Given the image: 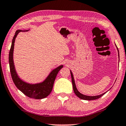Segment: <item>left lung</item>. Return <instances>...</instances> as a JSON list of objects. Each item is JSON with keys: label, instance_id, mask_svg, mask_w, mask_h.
Here are the masks:
<instances>
[{"label": "left lung", "instance_id": "1", "mask_svg": "<svg viewBox=\"0 0 126 126\" xmlns=\"http://www.w3.org/2000/svg\"><path fill=\"white\" fill-rule=\"evenodd\" d=\"M117 49L118 50V54H119V50H118V48H117ZM70 74H71V77H72V85H73V87L74 92L78 98H81V99H82L88 100V101H90V100H94V99H98V98H101L102 96L103 95L106 93H104L102 94H101V95H96V96H87V95H83V94H81L79 92H78V90L76 88L75 82H74V78H73V74H72V72H71V71H70Z\"/></svg>", "mask_w": 126, "mask_h": 126}]
</instances>
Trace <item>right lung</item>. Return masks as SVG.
<instances>
[{
	"label": "right lung",
	"instance_id": "1",
	"mask_svg": "<svg viewBox=\"0 0 126 126\" xmlns=\"http://www.w3.org/2000/svg\"><path fill=\"white\" fill-rule=\"evenodd\" d=\"M20 32H21V30H17L16 31L12 39V45L9 53V64H10V72L12 80L17 88L29 98L37 99H43L48 96L52 92L56 76L60 69L63 67V65H61L54 69L46 78V79L42 83L32 85L24 82L22 80H21L16 73L13 61L15 40L17 34Z\"/></svg>",
	"mask_w": 126,
	"mask_h": 126
}]
</instances>
